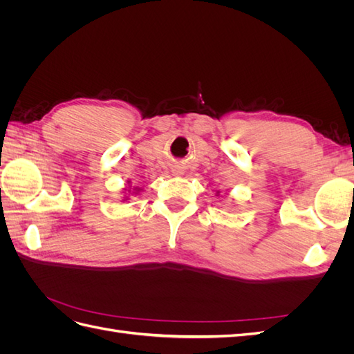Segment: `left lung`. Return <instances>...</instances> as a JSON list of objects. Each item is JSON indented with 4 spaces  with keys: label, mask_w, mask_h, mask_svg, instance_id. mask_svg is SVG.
<instances>
[{
    "label": "left lung",
    "mask_w": 354,
    "mask_h": 354,
    "mask_svg": "<svg viewBox=\"0 0 354 354\" xmlns=\"http://www.w3.org/2000/svg\"><path fill=\"white\" fill-rule=\"evenodd\" d=\"M217 194H220V192H217Z\"/></svg>",
    "instance_id": "obj_1"
}]
</instances>
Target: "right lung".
I'll list each match as a JSON object with an SVG mask.
<instances>
[{
	"label": "right lung",
	"instance_id": "1",
	"mask_svg": "<svg viewBox=\"0 0 354 354\" xmlns=\"http://www.w3.org/2000/svg\"><path fill=\"white\" fill-rule=\"evenodd\" d=\"M134 190H136V192H134V194H138V192H140L142 189H138V187H134ZM125 199H127V196H125Z\"/></svg>",
	"mask_w": 354,
	"mask_h": 354
}]
</instances>
